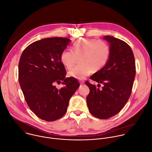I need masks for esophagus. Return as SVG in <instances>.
Returning <instances> with one entry per match:
<instances>
[{"instance_id":"esophagus-1","label":"esophagus","mask_w":152,"mask_h":152,"mask_svg":"<svg viewBox=\"0 0 152 152\" xmlns=\"http://www.w3.org/2000/svg\"><path fill=\"white\" fill-rule=\"evenodd\" d=\"M80 84L81 85H83V84H84V81H83V80H80Z\"/></svg>"}]
</instances>
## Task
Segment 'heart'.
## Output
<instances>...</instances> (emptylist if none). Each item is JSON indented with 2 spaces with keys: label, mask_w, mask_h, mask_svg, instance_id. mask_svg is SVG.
<instances>
[{
  "label": "heart",
  "mask_w": 152,
  "mask_h": 152,
  "mask_svg": "<svg viewBox=\"0 0 152 152\" xmlns=\"http://www.w3.org/2000/svg\"><path fill=\"white\" fill-rule=\"evenodd\" d=\"M110 55V48L104 41L95 39L83 38L76 42L73 51L64 49L61 53L60 59L68 69H71L80 58V65L68 72V75L82 80L89 75L94 69H102L107 63Z\"/></svg>",
  "instance_id": "1"
}]
</instances>
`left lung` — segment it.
<instances>
[{"label":"left lung","mask_w":152,"mask_h":152,"mask_svg":"<svg viewBox=\"0 0 152 152\" xmlns=\"http://www.w3.org/2000/svg\"><path fill=\"white\" fill-rule=\"evenodd\" d=\"M103 39L110 45L109 59L102 69L90 78L104 86L100 90L88 81L86 84L90 88L86 99L90 112L96 118L106 119L118 113L128 100L135 76V66L133 52L126 43L109 36Z\"/></svg>","instance_id":"obj_1"}]
</instances>
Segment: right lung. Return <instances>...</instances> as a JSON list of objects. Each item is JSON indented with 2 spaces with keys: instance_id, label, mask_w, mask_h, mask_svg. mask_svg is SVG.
Wrapping results in <instances>:
<instances>
[{
  "instance_id": "add662e5",
  "label": "right lung",
  "mask_w": 152,
  "mask_h": 152,
  "mask_svg": "<svg viewBox=\"0 0 152 152\" xmlns=\"http://www.w3.org/2000/svg\"><path fill=\"white\" fill-rule=\"evenodd\" d=\"M70 40L51 37L34 42L23 51L18 65V80L25 100L33 113L46 121H54L66 112L69 100L80 86L76 78H65L61 52ZM65 86L58 89L54 84Z\"/></svg>"
}]
</instances>
